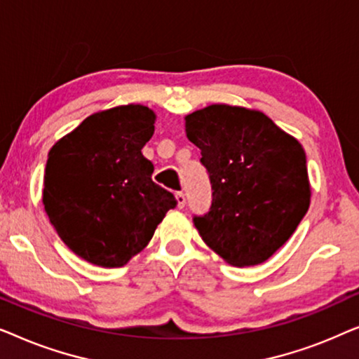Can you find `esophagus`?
I'll return each mask as SVG.
<instances>
[{"label": "esophagus", "mask_w": 359, "mask_h": 359, "mask_svg": "<svg viewBox=\"0 0 359 359\" xmlns=\"http://www.w3.org/2000/svg\"><path fill=\"white\" fill-rule=\"evenodd\" d=\"M175 198H176V203H178V208H180V209H183V208H184V204H186V198H184V194H183V193H176V194H175Z\"/></svg>", "instance_id": "esophagus-1"}]
</instances>
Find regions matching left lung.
Instances as JSON below:
<instances>
[{"mask_svg": "<svg viewBox=\"0 0 359 359\" xmlns=\"http://www.w3.org/2000/svg\"><path fill=\"white\" fill-rule=\"evenodd\" d=\"M212 184V205L194 217L201 238L232 266L273 257L311 205L306 151L262 111L210 104L184 117Z\"/></svg>", "mask_w": 359, "mask_h": 359, "instance_id": "obj_1", "label": "left lung"}]
</instances>
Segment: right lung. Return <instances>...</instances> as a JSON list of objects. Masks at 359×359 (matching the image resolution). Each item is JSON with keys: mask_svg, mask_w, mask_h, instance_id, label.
I'll return each mask as SVG.
<instances>
[{"mask_svg": "<svg viewBox=\"0 0 359 359\" xmlns=\"http://www.w3.org/2000/svg\"><path fill=\"white\" fill-rule=\"evenodd\" d=\"M155 119L144 104L111 107L86 117L48 151L43 209L63 243L88 263L124 266L176 205L151 181L154 165L142 155Z\"/></svg>", "mask_w": 359, "mask_h": 359, "instance_id": "1", "label": "right lung"}]
</instances>
